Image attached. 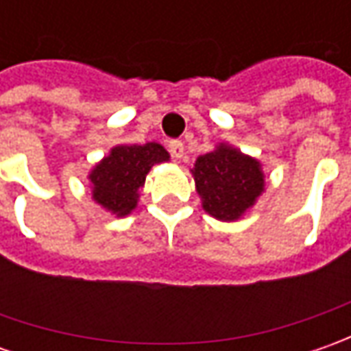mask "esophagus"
Returning a JSON list of instances; mask_svg holds the SVG:
<instances>
[{
	"label": "esophagus",
	"instance_id": "34e87169",
	"mask_svg": "<svg viewBox=\"0 0 351 351\" xmlns=\"http://www.w3.org/2000/svg\"><path fill=\"white\" fill-rule=\"evenodd\" d=\"M183 150H185V146H183L182 141L169 142V152H171V156H173L176 160H180V158H182Z\"/></svg>",
	"mask_w": 351,
	"mask_h": 351
}]
</instances>
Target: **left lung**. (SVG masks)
<instances>
[{"label":"left lung","mask_w":351,"mask_h":351,"mask_svg":"<svg viewBox=\"0 0 351 351\" xmlns=\"http://www.w3.org/2000/svg\"><path fill=\"white\" fill-rule=\"evenodd\" d=\"M191 173L205 213L223 223L242 219L265 189L260 160L226 142L199 156Z\"/></svg>","instance_id":"8db88e82"}]
</instances>
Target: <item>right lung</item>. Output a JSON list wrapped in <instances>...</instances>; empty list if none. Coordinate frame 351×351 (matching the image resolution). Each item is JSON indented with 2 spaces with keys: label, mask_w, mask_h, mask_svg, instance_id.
I'll return each mask as SVG.
<instances>
[{
  "label": "right lung",
  "mask_w": 351,
  "mask_h": 351,
  "mask_svg": "<svg viewBox=\"0 0 351 351\" xmlns=\"http://www.w3.org/2000/svg\"><path fill=\"white\" fill-rule=\"evenodd\" d=\"M168 160V150L158 142L113 146L89 171L91 199L111 215L127 217L138 205V189L144 187L148 171Z\"/></svg>",
  "instance_id": "obj_1"
}]
</instances>
